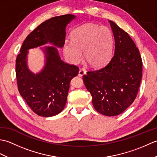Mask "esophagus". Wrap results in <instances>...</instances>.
Here are the masks:
<instances>
[{
	"label": "esophagus",
	"mask_w": 157,
	"mask_h": 157,
	"mask_svg": "<svg viewBox=\"0 0 157 157\" xmlns=\"http://www.w3.org/2000/svg\"><path fill=\"white\" fill-rule=\"evenodd\" d=\"M85 74H86V72L84 69H79V73H78V76L79 77H82L83 75H85Z\"/></svg>",
	"instance_id": "esophagus-1"
}]
</instances>
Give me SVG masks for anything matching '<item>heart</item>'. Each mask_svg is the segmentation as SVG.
<instances>
[{
    "instance_id": "b5f03b06",
    "label": "heart",
    "mask_w": 157,
    "mask_h": 157,
    "mask_svg": "<svg viewBox=\"0 0 157 157\" xmlns=\"http://www.w3.org/2000/svg\"><path fill=\"white\" fill-rule=\"evenodd\" d=\"M93 68L105 66L112 58L113 36L111 31L99 25L87 23L75 29L71 34V41L66 40L63 52L69 61L78 63L82 59Z\"/></svg>"
}]
</instances>
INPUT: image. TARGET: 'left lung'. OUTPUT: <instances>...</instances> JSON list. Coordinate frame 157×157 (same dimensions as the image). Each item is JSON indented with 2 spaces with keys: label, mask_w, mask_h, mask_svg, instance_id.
Wrapping results in <instances>:
<instances>
[{
  "label": "left lung",
  "mask_w": 157,
  "mask_h": 157,
  "mask_svg": "<svg viewBox=\"0 0 157 157\" xmlns=\"http://www.w3.org/2000/svg\"><path fill=\"white\" fill-rule=\"evenodd\" d=\"M115 52L107 65L83 76L85 86L92 96L96 111L116 116L131 105L142 80V61L140 52L128 33L112 21Z\"/></svg>",
  "instance_id": "left-lung-1"
}]
</instances>
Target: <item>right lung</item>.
<instances>
[{
	"mask_svg": "<svg viewBox=\"0 0 157 157\" xmlns=\"http://www.w3.org/2000/svg\"><path fill=\"white\" fill-rule=\"evenodd\" d=\"M75 17L67 14L42 23L27 36L17 56L16 78L19 94L39 116L52 117L63 111L70 82L78 74V67L63 62L56 48L63 47L66 26ZM47 44L55 46L41 48L45 53V66L40 72L33 73L27 66L28 50Z\"/></svg>",
	"mask_w": 157,
	"mask_h": 157,
	"instance_id": "add662e5",
	"label": "right lung"
}]
</instances>
